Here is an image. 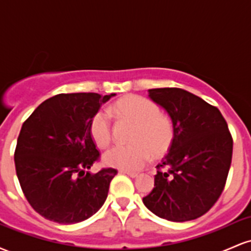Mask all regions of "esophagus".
Masks as SVG:
<instances>
[{"label":"esophagus","instance_id":"1","mask_svg":"<svg viewBox=\"0 0 251 251\" xmlns=\"http://www.w3.org/2000/svg\"><path fill=\"white\" fill-rule=\"evenodd\" d=\"M122 174L127 175L128 177H131V178H135L138 176V174H135V172H129V171H122Z\"/></svg>","mask_w":251,"mask_h":251}]
</instances>
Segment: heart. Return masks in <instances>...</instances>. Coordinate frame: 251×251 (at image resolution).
<instances>
[{
  "mask_svg": "<svg viewBox=\"0 0 251 251\" xmlns=\"http://www.w3.org/2000/svg\"><path fill=\"white\" fill-rule=\"evenodd\" d=\"M112 111L122 119L134 124L131 145L116 146L103 154L106 165L124 171H137L146 165L151 154L162 155L170 149L175 138L172 122L160 113L157 103L146 98L129 96L112 106ZM89 134L99 148H107L112 140L109 113L99 109L89 122Z\"/></svg>",
  "mask_w": 251,
  "mask_h": 251,
  "instance_id": "heart-1",
  "label": "heart"
}]
</instances>
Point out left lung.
Here are the masks:
<instances>
[{"instance_id": "8db88e82", "label": "left lung", "mask_w": 251, "mask_h": 251, "mask_svg": "<svg viewBox=\"0 0 251 251\" xmlns=\"http://www.w3.org/2000/svg\"><path fill=\"white\" fill-rule=\"evenodd\" d=\"M149 97L171 117L175 138L143 201L164 220H196L214 206L226 186L231 133L220 109L188 91L153 88Z\"/></svg>"}]
</instances>
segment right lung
Masks as SVG:
<instances>
[{
  "label": "right lung",
  "mask_w": 251,
  "mask_h": 251,
  "mask_svg": "<svg viewBox=\"0 0 251 251\" xmlns=\"http://www.w3.org/2000/svg\"><path fill=\"white\" fill-rule=\"evenodd\" d=\"M114 96L57 94L43 101L22 125L14 153L16 175L28 203L46 220L79 223L105 203L118 171H87L100 158L89 122Z\"/></svg>",
  "instance_id": "1"
}]
</instances>
